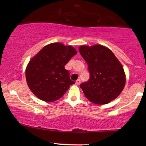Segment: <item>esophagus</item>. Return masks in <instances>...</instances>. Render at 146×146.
<instances>
[{
    "mask_svg": "<svg viewBox=\"0 0 146 146\" xmlns=\"http://www.w3.org/2000/svg\"><path fill=\"white\" fill-rule=\"evenodd\" d=\"M80 83H81V80H80V79H79V80H76V82H75V84H76L77 85H80Z\"/></svg>",
    "mask_w": 146,
    "mask_h": 146,
    "instance_id": "obj_1",
    "label": "esophagus"
}]
</instances>
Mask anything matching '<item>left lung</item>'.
Returning <instances> with one entry per match:
<instances>
[{
  "instance_id": "1",
  "label": "left lung",
  "mask_w": 146,
  "mask_h": 146,
  "mask_svg": "<svg viewBox=\"0 0 146 146\" xmlns=\"http://www.w3.org/2000/svg\"><path fill=\"white\" fill-rule=\"evenodd\" d=\"M79 51L88 64L90 79L82 83L86 98L96 104H106L119 95L125 84L123 66L108 48L100 44L81 46Z\"/></svg>"
}]
</instances>
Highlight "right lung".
<instances>
[{
    "mask_svg": "<svg viewBox=\"0 0 146 146\" xmlns=\"http://www.w3.org/2000/svg\"><path fill=\"white\" fill-rule=\"evenodd\" d=\"M76 54L73 46L55 42L45 46L30 60L25 71L26 80L37 98L45 102H54L75 84L64 66Z\"/></svg>",
    "mask_w": 146,
    "mask_h": 146,
    "instance_id": "obj_1",
    "label": "right lung"
}]
</instances>
